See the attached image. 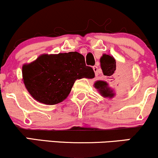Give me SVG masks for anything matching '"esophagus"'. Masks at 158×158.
Returning <instances> with one entry per match:
<instances>
[{"label":"esophagus","mask_w":158,"mask_h":158,"mask_svg":"<svg viewBox=\"0 0 158 158\" xmlns=\"http://www.w3.org/2000/svg\"><path fill=\"white\" fill-rule=\"evenodd\" d=\"M93 69H94V73H95L96 77H97V76L98 75V67L97 66H94L93 67Z\"/></svg>","instance_id":"34e87169"}]
</instances>
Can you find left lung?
Masks as SVG:
<instances>
[{
	"label": "left lung",
	"mask_w": 158,
	"mask_h": 158,
	"mask_svg": "<svg viewBox=\"0 0 158 158\" xmlns=\"http://www.w3.org/2000/svg\"><path fill=\"white\" fill-rule=\"evenodd\" d=\"M100 66L102 73L108 79H110V82L102 80H97L94 82V86L98 90L101 96L105 98H113L116 95L114 87H120L123 83L126 82L128 75L125 74L122 77H114L116 72V60L110 55L103 54L100 58Z\"/></svg>",
	"instance_id": "obj_1"
}]
</instances>
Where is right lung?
Returning <instances> with one entry per match:
<instances>
[{
	"instance_id": "right-lung-1",
	"label": "right lung",
	"mask_w": 158,
	"mask_h": 158,
	"mask_svg": "<svg viewBox=\"0 0 158 158\" xmlns=\"http://www.w3.org/2000/svg\"><path fill=\"white\" fill-rule=\"evenodd\" d=\"M94 77L78 52L41 54L22 67V80L29 93L37 102L50 106L64 101L77 79Z\"/></svg>"
}]
</instances>
